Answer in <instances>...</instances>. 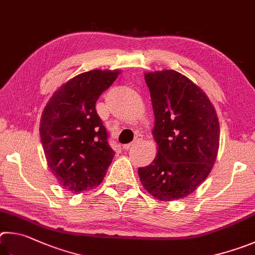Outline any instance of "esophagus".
Returning <instances> with one entry per match:
<instances>
[{
  "label": "esophagus",
  "instance_id": "esophagus-1",
  "mask_svg": "<svg viewBox=\"0 0 255 255\" xmlns=\"http://www.w3.org/2000/svg\"><path fill=\"white\" fill-rule=\"evenodd\" d=\"M141 141H142V135H137V136L135 137V139H134V141L132 142V143L123 145V149H124V150H128L130 148H132V146H134V145H136V144H139Z\"/></svg>",
  "mask_w": 255,
  "mask_h": 255
}]
</instances>
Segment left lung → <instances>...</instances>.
Returning a JSON list of instances; mask_svg holds the SVG:
<instances>
[{
	"instance_id": "1",
	"label": "left lung",
	"mask_w": 255,
	"mask_h": 255,
	"mask_svg": "<svg viewBox=\"0 0 255 255\" xmlns=\"http://www.w3.org/2000/svg\"><path fill=\"white\" fill-rule=\"evenodd\" d=\"M158 153L139 168L141 184L161 202L185 198L206 179L220 148V122L208 96L176 70L144 73Z\"/></svg>"
}]
</instances>
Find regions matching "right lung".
Returning <instances> with one entry per match:
<instances>
[{
  "label": "right lung",
  "mask_w": 255,
  "mask_h": 255,
  "mask_svg": "<svg viewBox=\"0 0 255 255\" xmlns=\"http://www.w3.org/2000/svg\"><path fill=\"white\" fill-rule=\"evenodd\" d=\"M119 74V69L79 74L44 106L39 132L48 167L58 184L74 194L100 185L114 157L95 105Z\"/></svg>",
  "instance_id": "1"
}]
</instances>
